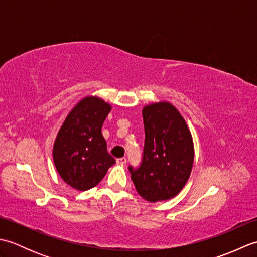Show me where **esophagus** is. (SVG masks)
<instances>
[{
  "mask_svg": "<svg viewBox=\"0 0 257 257\" xmlns=\"http://www.w3.org/2000/svg\"><path fill=\"white\" fill-rule=\"evenodd\" d=\"M117 163L118 165H121V166H123V165H125V163H127V158H119V159H117Z\"/></svg>",
  "mask_w": 257,
  "mask_h": 257,
  "instance_id": "obj_1",
  "label": "esophagus"
}]
</instances>
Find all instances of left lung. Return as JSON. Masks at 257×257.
I'll list each match as a JSON object with an SVG mask.
<instances>
[{
	"instance_id": "obj_1",
	"label": "left lung",
	"mask_w": 257,
	"mask_h": 257,
	"mask_svg": "<svg viewBox=\"0 0 257 257\" xmlns=\"http://www.w3.org/2000/svg\"><path fill=\"white\" fill-rule=\"evenodd\" d=\"M143 117L144 158L137 170L129 167L132 180L145 200H170L181 192L192 171V135L182 114L169 101L145 106Z\"/></svg>"
}]
</instances>
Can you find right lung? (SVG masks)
I'll list each match as a JSON object with an SVG mask.
<instances>
[{
    "label": "right lung",
    "instance_id": "obj_1",
    "mask_svg": "<svg viewBox=\"0 0 257 257\" xmlns=\"http://www.w3.org/2000/svg\"><path fill=\"white\" fill-rule=\"evenodd\" d=\"M111 105L100 97L86 96L72 108L53 146V160L65 183L86 191L101 181L116 163L101 134Z\"/></svg>",
    "mask_w": 257,
    "mask_h": 257
}]
</instances>
